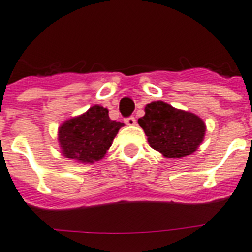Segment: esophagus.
<instances>
[{"label":"esophagus","instance_id":"obj_1","mask_svg":"<svg viewBox=\"0 0 252 252\" xmlns=\"http://www.w3.org/2000/svg\"><path fill=\"white\" fill-rule=\"evenodd\" d=\"M126 123L128 124V126H135V124H137V121H135L134 117H129L126 119Z\"/></svg>","mask_w":252,"mask_h":252}]
</instances>
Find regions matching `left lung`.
<instances>
[{"instance_id": "1", "label": "left lung", "mask_w": 252, "mask_h": 252, "mask_svg": "<svg viewBox=\"0 0 252 252\" xmlns=\"http://www.w3.org/2000/svg\"><path fill=\"white\" fill-rule=\"evenodd\" d=\"M138 119L149 146L165 158H182L198 149L206 134L205 122L191 112L177 109L164 101H153Z\"/></svg>"}]
</instances>
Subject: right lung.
<instances>
[{"label": "right lung", "mask_w": 252, "mask_h": 252, "mask_svg": "<svg viewBox=\"0 0 252 252\" xmlns=\"http://www.w3.org/2000/svg\"><path fill=\"white\" fill-rule=\"evenodd\" d=\"M109 110L93 105L83 114L70 118L59 126L58 140L63 156L78 163L103 159L124 123L112 121Z\"/></svg>", "instance_id": "obj_1"}]
</instances>
